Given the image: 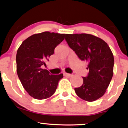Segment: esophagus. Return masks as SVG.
<instances>
[{
  "mask_svg": "<svg viewBox=\"0 0 128 128\" xmlns=\"http://www.w3.org/2000/svg\"><path fill=\"white\" fill-rule=\"evenodd\" d=\"M63 74H64V76H67V77H70V76H72V74H70V73H66V72L63 73Z\"/></svg>",
  "mask_w": 128,
  "mask_h": 128,
  "instance_id": "obj_1",
  "label": "esophagus"
}]
</instances>
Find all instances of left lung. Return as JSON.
I'll use <instances>...</instances> for the list:
<instances>
[{
    "instance_id": "left-lung-1",
    "label": "left lung",
    "mask_w": 128,
    "mask_h": 128,
    "mask_svg": "<svg viewBox=\"0 0 128 128\" xmlns=\"http://www.w3.org/2000/svg\"><path fill=\"white\" fill-rule=\"evenodd\" d=\"M70 48L82 61L88 62L89 73L83 78V84L75 88L76 94L88 102L104 96L113 75L114 56L109 46L102 39L87 34H66Z\"/></svg>"
}]
</instances>
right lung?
<instances>
[{
	"instance_id": "1",
	"label": "right lung",
	"mask_w": 128,
	"mask_h": 128,
	"mask_svg": "<svg viewBox=\"0 0 128 128\" xmlns=\"http://www.w3.org/2000/svg\"><path fill=\"white\" fill-rule=\"evenodd\" d=\"M65 34L44 32L23 41L16 55L17 73L25 90L34 99L49 98L55 93L63 74H52L42 69L54 50L64 40Z\"/></svg>"
}]
</instances>
